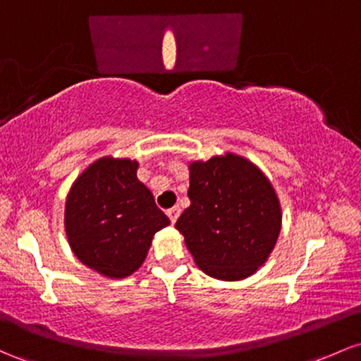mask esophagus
<instances>
[{"instance_id":"esophagus-1","label":"esophagus","mask_w":361,"mask_h":361,"mask_svg":"<svg viewBox=\"0 0 361 361\" xmlns=\"http://www.w3.org/2000/svg\"><path fill=\"white\" fill-rule=\"evenodd\" d=\"M178 216H180V207H171V209H168V217H169V219H171L173 224L176 223Z\"/></svg>"}]
</instances>
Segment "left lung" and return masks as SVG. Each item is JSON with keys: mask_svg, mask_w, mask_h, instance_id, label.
<instances>
[{"mask_svg": "<svg viewBox=\"0 0 361 361\" xmlns=\"http://www.w3.org/2000/svg\"><path fill=\"white\" fill-rule=\"evenodd\" d=\"M190 207L176 229L197 267L241 281L267 262L281 233V204L262 169L235 152L188 164Z\"/></svg>", "mask_w": 361, "mask_h": 361, "instance_id": "8db88e82", "label": "left lung"}]
</instances>
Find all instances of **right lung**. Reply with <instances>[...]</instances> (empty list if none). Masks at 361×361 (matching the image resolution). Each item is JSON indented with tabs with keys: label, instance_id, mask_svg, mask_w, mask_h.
<instances>
[{
	"label": "right lung",
	"instance_id": "1",
	"mask_svg": "<svg viewBox=\"0 0 361 361\" xmlns=\"http://www.w3.org/2000/svg\"><path fill=\"white\" fill-rule=\"evenodd\" d=\"M137 169L138 162L128 157H99L78 174L66 195L71 252L109 279L132 276L144 264L154 235L169 226Z\"/></svg>",
	"mask_w": 361,
	"mask_h": 361
}]
</instances>
